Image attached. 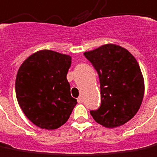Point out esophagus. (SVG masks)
Returning a JSON list of instances; mask_svg holds the SVG:
<instances>
[{
  "label": "esophagus",
  "instance_id": "obj_1",
  "mask_svg": "<svg viewBox=\"0 0 157 157\" xmlns=\"http://www.w3.org/2000/svg\"><path fill=\"white\" fill-rule=\"evenodd\" d=\"M77 101H78V103H82V101H83V98H82V96H80V97L77 98Z\"/></svg>",
  "mask_w": 157,
  "mask_h": 157
}]
</instances>
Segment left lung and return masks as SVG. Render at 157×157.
Here are the masks:
<instances>
[{"label": "left lung", "mask_w": 157, "mask_h": 157, "mask_svg": "<svg viewBox=\"0 0 157 157\" xmlns=\"http://www.w3.org/2000/svg\"><path fill=\"white\" fill-rule=\"evenodd\" d=\"M84 55L97 71L100 82L101 105L90 114L107 128L125 124L143 101L144 82L139 63L127 49L116 44L103 45Z\"/></svg>", "instance_id": "1"}]
</instances>
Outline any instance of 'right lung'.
I'll return each instance as SVG.
<instances>
[{"label": "right lung", "mask_w": 157, "mask_h": 157, "mask_svg": "<svg viewBox=\"0 0 157 157\" xmlns=\"http://www.w3.org/2000/svg\"><path fill=\"white\" fill-rule=\"evenodd\" d=\"M71 57L52 50L33 53L17 71L15 90L18 105L34 124L52 130L70 118L77 100L71 97L66 75Z\"/></svg>", "instance_id": "1"}]
</instances>
